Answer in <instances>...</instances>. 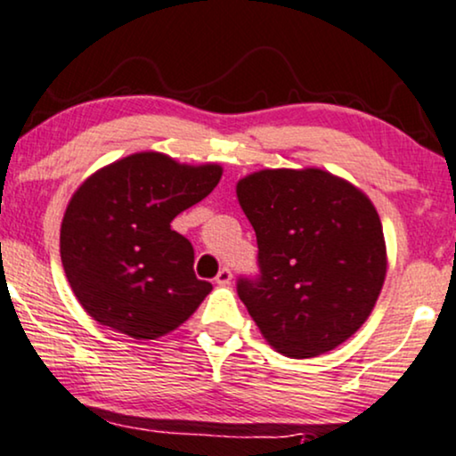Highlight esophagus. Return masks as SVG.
<instances>
[{
  "label": "esophagus",
  "instance_id": "34e87169",
  "mask_svg": "<svg viewBox=\"0 0 456 456\" xmlns=\"http://www.w3.org/2000/svg\"><path fill=\"white\" fill-rule=\"evenodd\" d=\"M214 281H216V284H229L232 282V270L229 267H221Z\"/></svg>",
  "mask_w": 456,
  "mask_h": 456
}]
</instances>
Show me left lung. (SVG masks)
Listing matches in <instances>:
<instances>
[{"label": "left lung", "mask_w": 456, "mask_h": 456, "mask_svg": "<svg viewBox=\"0 0 456 456\" xmlns=\"http://www.w3.org/2000/svg\"><path fill=\"white\" fill-rule=\"evenodd\" d=\"M256 233V276L240 299L263 338L287 356H316L353 336L387 276L382 223L371 201L322 169H263L238 183Z\"/></svg>", "instance_id": "1"}]
</instances>
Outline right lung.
Masks as SVG:
<instances>
[{"label": "right lung", "instance_id": "obj_1", "mask_svg": "<svg viewBox=\"0 0 456 456\" xmlns=\"http://www.w3.org/2000/svg\"><path fill=\"white\" fill-rule=\"evenodd\" d=\"M221 174L159 152L93 174L61 224V263L82 308L135 339H155L193 314L212 284L195 276L193 244L169 223L210 195Z\"/></svg>", "mask_w": 456, "mask_h": 456}]
</instances>
